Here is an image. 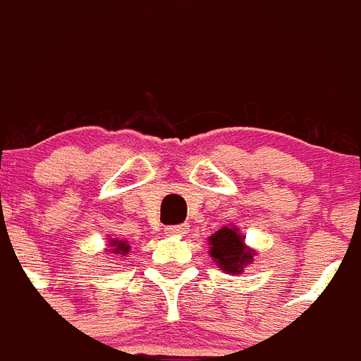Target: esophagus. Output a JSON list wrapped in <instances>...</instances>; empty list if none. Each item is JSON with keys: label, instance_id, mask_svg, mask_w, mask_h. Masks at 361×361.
<instances>
[{"label": "esophagus", "instance_id": "esophagus-1", "mask_svg": "<svg viewBox=\"0 0 361 361\" xmlns=\"http://www.w3.org/2000/svg\"><path fill=\"white\" fill-rule=\"evenodd\" d=\"M165 231L169 235H173V237H183L188 231V226H185V224H180V226H169Z\"/></svg>", "mask_w": 361, "mask_h": 361}]
</instances>
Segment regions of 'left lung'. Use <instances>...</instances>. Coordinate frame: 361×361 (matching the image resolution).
I'll return each instance as SVG.
<instances>
[{
  "label": "left lung",
  "instance_id": "8db88e82",
  "mask_svg": "<svg viewBox=\"0 0 361 361\" xmlns=\"http://www.w3.org/2000/svg\"><path fill=\"white\" fill-rule=\"evenodd\" d=\"M209 257L227 274H243V268L255 260V250L245 245L237 227H221L208 239Z\"/></svg>",
  "mask_w": 361,
  "mask_h": 361
}]
</instances>
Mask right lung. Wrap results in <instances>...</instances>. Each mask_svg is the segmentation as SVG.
<instances>
[{"label":"right lung","mask_w":361,"mask_h":361,"mask_svg":"<svg viewBox=\"0 0 361 361\" xmlns=\"http://www.w3.org/2000/svg\"><path fill=\"white\" fill-rule=\"evenodd\" d=\"M109 245H111V252L112 255H122V257H126L128 252H130V245L128 241H120V239H109Z\"/></svg>","instance_id":"right-lung-1"}]
</instances>
